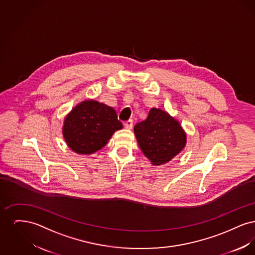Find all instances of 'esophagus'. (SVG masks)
Instances as JSON below:
<instances>
[{"label":"esophagus","mask_w":255,"mask_h":255,"mask_svg":"<svg viewBox=\"0 0 255 255\" xmlns=\"http://www.w3.org/2000/svg\"><path fill=\"white\" fill-rule=\"evenodd\" d=\"M124 127L126 129H131L133 127V121L132 120H128L124 122Z\"/></svg>","instance_id":"obj_1"}]
</instances>
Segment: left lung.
Listing matches in <instances>:
<instances>
[{
	"label": "left lung",
	"mask_w": 255,
	"mask_h": 255,
	"mask_svg": "<svg viewBox=\"0 0 255 255\" xmlns=\"http://www.w3.org/2000/svg\"><path fill=\"white\" fill-rule=\"evenodd\" d=\"M138 145L154 165H160L177 156L185 145L186 135L180 123L166 112L150 110L145 121L133 127Z\"/></svg>",
	"instance_id": "left-lung-1"
}]
</instances>
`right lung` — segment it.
I'll use <instances>...</instances> for the list:
<instances>
[{"label":"right lung","mask_w":255,"mask_h":255,"mask_svg":"<svg viewBox=\"0 0 255 255\" xmlns=\"http://www.w3.org/2000/svg\"><path fill=\"white\" fill-rule=\"evenodd\" d=\"M122 128L116 110L95 100L83 101L65 119L63 134L69 147L78 154H92L106 145Z\"/></svg>","instance_id":"add662e5"}]
</instances>
